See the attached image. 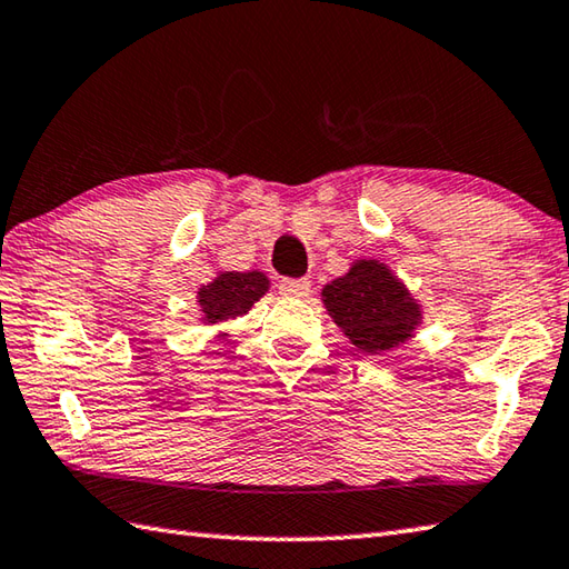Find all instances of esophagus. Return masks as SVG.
<instances>
[{"label":"esophagus","mask_w":569,"mask_h":569,"mask_svg":"<svg viewBox=\"0 0 569 569\" xmlns=\"http://www.w3.org/2000/svg\"><path fill=\"white\" fill-rule=\"evenodd\" d=\"M278 291L288 298H306L311 293V281H308V278H283V281L278 283Z\"/></svg>","instance_id":"esophagus-1"}]
</instances>
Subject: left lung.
Returning a JSON list of instances; mask_svg holds the SVG:
<instances>
[{
	"label": "left lung",
	"instance_id": "left-lung-1",
	"mask_svg": "<svg viewBox=\"0 0 569 569\" xmlns=\"http://www.w3.org/2000/svg\"><path fill=\"white\" fill-rule=\"evenodd\" d=\"M320 301L340 333L368 356L408 343L422 323L418 298L378 258L350 263L348 273L323 286Z\"/></svg>",
	"mask_w": 569,
	"mask_h": 569
}]
</instances>
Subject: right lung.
I'll list each match as a JSON object with an SVG mask.
<instances>
[{
    "instance_id": "add662e5",
    "label": "right lung",
    "mask_w": 569,
    "mask_h": 569,
    "mask_svg": "<svg viewBox=\"0 0 569 569\" xmlns=\"http://www.w3.org/2000/svg\"><path fill=\"white\" fill-rule=\"evenodd\" d=\"M271 288V278L263 271H216V278L196 291L199 320L203 326L229 323L246 316L258 298H263ZM229 333L219 330V338Z\"/></svg>"
}]
</instances>
